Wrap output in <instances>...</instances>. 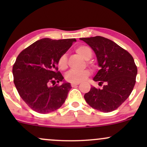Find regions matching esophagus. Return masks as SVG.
<instances>
[{
  "mask_svg": "<svg viewBox=\"0 0 147 147\" xmlns=\"http://www.w3.org/2000/svg\"><path fill=\"white\" fill-rule=\"evenodd\" d=\"M79 83H71V86L72 87H75L76 86L79 85Z\"/></svg>",
  "mask_w": 147,
  "mask_h": 147,
  "instance_id": "esophagus-1",
  "label": "esophagus"
}]
</instances>
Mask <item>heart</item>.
Listing matches in <instances>:
<instances>
[{"label":"heart","instance_id":"obj_1","mask_svg":"<svg viewBox=\"0 0 147 147\" xmlns=\"http://www.w3.org/2000/svg\"><path fill=\"white\" fill-rule=\"evenodd\" d=\"M76 52L86 60H88L92 57V52L89 47L80 45L76 48ZM57 65L61 70H65L67 68V55L63 54L57 61ZM90 72L87 69L83 70H70L65 75V79L71 83H80L88 78Z\"/></svg>","mask_w":147,"mask_h":147}]
</instances>
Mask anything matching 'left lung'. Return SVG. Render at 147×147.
<instances>
[{
    "instance_id": "left-lung-1",
    "label": "left lung",
    "mask_w": 147,
    "mask_h": 147,
    "mask_svg": "<svg viewBox=\"0 0 147 147\" xmlns=\"http://www.w3.org/2000/svg\"><path fill=\"white\" fill-rule=\"evenodd\" d=\"M95 52L100 70L93 80L102 89L91 87L84 95L86 102L93 109L109 113L117 109L131 95L138 73L133 57L117 43L97 36L81 38Z\"/></svg>"
}]
</instances>
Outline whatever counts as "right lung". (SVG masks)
<instances>
[{"label": "right lung", "mask_w": 147, "mask_h": 147, "mask_svg": "<svg viewBox=\"0 0 147 147\" xmlns=\"http://www.w3.org/2000/svg\"><path fill=\"white\" fill-rule=\"evenodd\" d=\"M75 38L36 41L18 55L13 65L14 83L20 97L38 113L45 114L63 105L71 89L57 68V61ZM63 81L60 86L50 84Z\"/></svg>", "instance_id": "add662e5"}]
</instances>
